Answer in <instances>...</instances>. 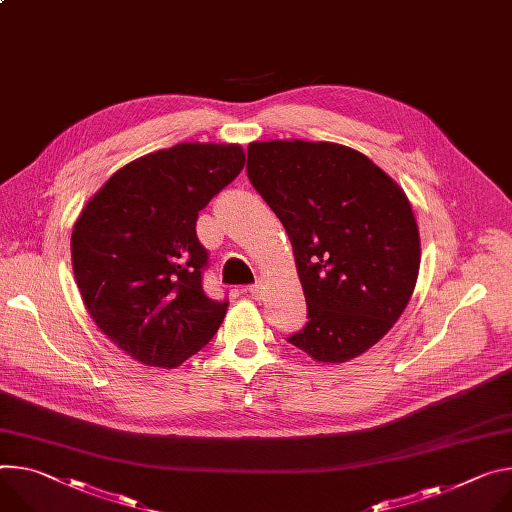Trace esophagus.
<instances>
[{
  "label": "esophagus",
  "mask_w": 512,
  "mask_h": 512,
  "mask_svg": "<svg viewBox=\"0 0 512 512\" xmlns=\"http://www.w3.org/2000/svg\"><path fill=\"white\" fill-rule=\"evenodd\" d=\"M247 290H249V294H251L255 300H259V298L263 296V288H261V284H253V286H249Z\"/></svg>",
  "instance_id": "obj_1"
}]
</instances>
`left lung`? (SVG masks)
<instances>
[{
    "mask_svg": "<svg viewBox=\"0 0 512 512\" xmlns=\"http://www.w3.org/2000/svg\"><path fill=\"white\" fill-rule=\"evenodd\" d=\"M247 175L288 232L308 306L288 343L322 363L365 353L416 286L421 239L406 194L335 143H251Z\"/></svg>",
    "mask_w": 512,
    "mask_h": 512,
    "instance_id": "obj_1",
    "label": "left lung"
}]
</instances>
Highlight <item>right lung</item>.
I'll use <instances>...</instances> for the list:
<instances>
[{
  "mask_svg": "<svg viewBox=\"0 0 512 512\" xmlns=\"http://www.w3.org/2000/svg\"><path fill=\"white\" fill-rule=\"evenodd\" d=\"M245 167L239 145L179 143L118 169L71 235L75 282L100 331L132 359L175 367L214 337L228 300L202 288L198 212Z\"/></svg>",
  "mask_w": 512,
  "mask_h": 512,
  "instance_id": "right-lung-1",
  "label": "right lung"
}]
</instances>
